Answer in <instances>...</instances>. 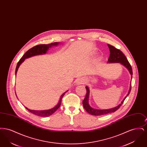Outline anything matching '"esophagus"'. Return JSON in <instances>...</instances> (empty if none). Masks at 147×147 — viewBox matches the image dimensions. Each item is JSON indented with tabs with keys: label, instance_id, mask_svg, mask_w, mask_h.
Masks as SVG:
<instances>
[{
	"label": "esophagus",
	"instance_id": "obj_1",
	"mask_svg": "<svg viewBox=\"0 0 147 147\" xmlns=\"http://www.w3.org/2000/svg\"><path fill=\"white\" fill-rule=\"evenodd\" d=\"M77 84H84L86 82V80L85 79H83V78H79L77 80Z\"/></svg>",
	"mask_w": 147,
	"mask_h": 147
}]
</instances>
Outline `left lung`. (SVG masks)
<instances>
[{"label": "left lung", "instance_id": "left-lung-1", "mask_svg": "<svg viewBox=\"0 0 147 147\" xmlns=\"http://www.w3.org/2000/svg\"><path fill=\"white\" fill-rule=\"evenodd\" d=\"M109 49H110V57L108 59V62L109 63H120L122 64L123 66H125L126 68L128 70L129 72L130 73L131 77L132 78V75H133V72H132V69L131 67V65L129 62L128 61L126 56L122 53L121 51L119 49H117L115 47L112 46L110 45H107ZM86 90V94L85 95V97L84 98L83 101V104L84 106L85 110L92 115L94 116H99V115H105L110 113L115 112L116 110H117L120 106L122 105V104L123 103L125 98H127V96L129 94L131 90V83L130 85V89L128 91V94L126 95V97L123 100V101L121 102V104L118 105L117 106L112 108L110 109H107V110H96L92 109L91 106L89 104V89L88 86L85 87Z\"/></svg>", "mask_w": 147, "mask_h": 147}]
</instances>
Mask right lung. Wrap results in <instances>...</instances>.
I'll use <instances>...</instances> for the list:
<instances>
[{"mask_svg":"<svg viewBox=\"0 0 147 147\" xmlns=\"http://www.w3.org/2000/svg\"><path fill=\"white\" fill-rule=\"evenodd\" d=\"M58 43H58V42H54V43H51L48 44V45H37L36 46H34V47L28 49V51L21 57V59L19 60V61L18 62V63L17 64L16 70H15V76L16 75L17 71L18 70V68H19L20 65L24 61V60L26 58H29V57H32V56H36V55L45 54V53H46L47 51H48V49H49V48H51L52 46H57V45H58ZM67 91L64 92L63 94L61 95L58 104L56 105L55 107L52 108V109L48 110L36 111V110H30V109H28V108H27L26 107H25V108L28 110L29 112H31L32 113L35 114L37 116H40V117L49 116L50 115H52L53 113L56 112V111L57 110V109L60 107L61 104L62 98H63V96L64 95V94H65V92ZM15 94H16V93H15Z\"/></svg>","mask_w":147,"mask_h":147,"instance_id":"right-lung-1","label":"right lung"}]
</instances>
